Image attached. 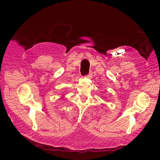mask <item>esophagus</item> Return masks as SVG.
<instances>
[{"mask_svg":"<svg viewBox=\"0 0 160 160\" xmlns=\"http://www.w3.org/2000/svg\"><path fill=\"white\" fill-rule=\"evenodd\" d=\"M85 77H86V78H90L92 77V72H90V74L88 75H86Z\"/></svg>","mask_w":160,"mask_h":160,"instance_id":"esophagus-1","label":"esophagus"}]
</instances>
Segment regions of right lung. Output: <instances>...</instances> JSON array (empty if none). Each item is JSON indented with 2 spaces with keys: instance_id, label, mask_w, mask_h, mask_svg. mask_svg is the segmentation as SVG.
Instances as JSON below:
<instances>
[{
  "instance_id": "right-lung-1",
  "label": "right lung",
  "mask_w": 160,
  "mask_h": 160,
  "mask_svg": "<svg viewBox=\"0 0 160 160\" xmlns=\"http://www.w3.org/2000/svg\"><path fill=\"white\" fill-rule=\"evenodd\" d=\"M62 98H63V97H62Z\"/></svg>"
}]
</instances>
